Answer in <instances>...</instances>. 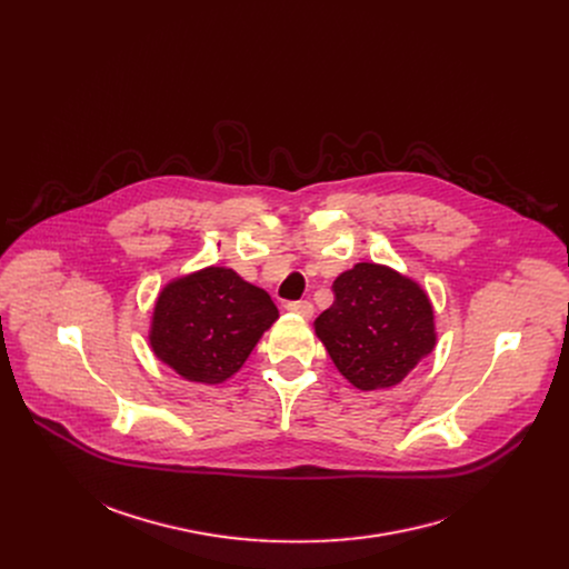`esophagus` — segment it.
Masks as SVG:
<instances>
[{"label": "esophagus", "instance_id": "obj_1", "mask_svg": "<svg viewBox=\"0 0 569 569\" xmlns=\"http://www.w3.org/2000/svg\"><path fill=\"white\" fill-rule=\"evenodd\" d=\"M286 310L288 312H295V315H299V317H312V312H315V308H312V303L310 301H288L286 303Z\"/></svg>", "mask_w": 569, "mask_h": 569}]
</instances>
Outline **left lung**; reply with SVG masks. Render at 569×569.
<instances>
[{"label":"left lung","mask_w":569,"mask_h":569,"mask_svg":"<svg viewBox=\"0 0 569 569\" xmlns=\"http://www.w3.org/2000/svg\"><path fill=\"white\" fill-rule=\"evenodd\" d=\"M336 301L315 319V336L358 389L398 385L437 345L428 292L387 266L356 263L333 281Z\"/></svg>","instance_id":"8db88e82"}]
</instances>
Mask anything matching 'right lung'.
Returning a JSON list of instances; mask_svg holds the SVG:
<instances>
[{"instance_id":"obj_1","label":"right lung","mask_w":569,"mask_h":569,"mask_svg":"<svg viewBox=\"0 0 569 569\" xmlns=\"http://www.w3.org/2000/svg\"><path fill=\"white\" fill-rule=\"evenodd\" d=\"M277 317L263 288L229 268L209 266L161 288L148 342L184 380L220 385L246 365Z\"/></svg>"}]
</instances>
